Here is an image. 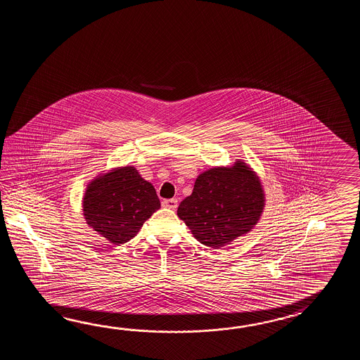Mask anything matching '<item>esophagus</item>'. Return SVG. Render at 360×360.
<instances>
[{
    "mask_svg": "<svg viewBox=\"0 0 360 360\" xmlns=\"http://www.w3.org/2000/svg\"><path fill=\"white\" fill-rule=\"evenodd\" d=\"M162 206L166 207V208H169V210H176L177 199H165V200L162 202Z\"/></svg>",
    "mask_w": 360,
    "mask_h": 360,
    "instance_id": "esophagus-1",
    "label": "esophagus"
}]
</instances>
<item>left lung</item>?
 Masks as SVG:
<instances>
[{"label": "left lung", "instance_id": "1", "mask_svg": "<svg viewBox=\"0 0 360 360\" xmlns=\"http://www.w3.org/2000/svg\"><path fill=\"white\" fill-rule=\"evenodd\" d=\"M264 208L259 177L243 162L200 174L177 216L202 245L219 248L252 229Z\"/></svg>", "mask_w": 360, "mask_h": 360}]
</instances>
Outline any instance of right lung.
<instances>
[{
  "label": "right lung",
  "instance_id": "right-lung-1",
  "mask_svg": "<svg viewBox=\"0 0 360 360\" xmlns=\"http://www.w3.org/2000/svg\"><path fill=\"white\" fill-rule=\"evenodd\" d=\"M160 207L153 185L134 167L113 169L98 177L87 186L84 198L86 222L115 245L135 237Z\"/></svg>",
  "mask_w": 360,
  "mask_h": 360
}]
</instances>
